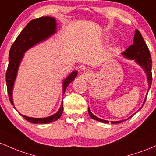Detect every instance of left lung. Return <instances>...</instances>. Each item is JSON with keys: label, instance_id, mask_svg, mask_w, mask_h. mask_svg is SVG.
<instances>
[{"label": "left lung", "instance_id": "obj_1", "mask_svg": "<svg viewBox=\"0 0 156 156\" xmlns=\"http://www.w3.org/2000/svg\"><path fill=\"white\" fill-rule=\"evenodd\" d=\"M123 55H125L126 57H127V58L135 59L140 66H141L144 68L145 71H146L147 73V75L149 90H150V86H151L152 84V80H153V76H152V59H150L151 56H150V51L148 49L147 45L146 43H145L144 39H143L142 36H141V34L140 33V31L138 30V29L136 31V33H135L133 44L130 45V46L126 49L125 51L124 52ZM146 99L147 97L144 99V102L145 101H146ZM88 113L90 116L91 117L92 119H94L99 121V122H105V123H109L108 121L101 119L97 118V116H95L94 114H92L90 109H88ZM124 122V121L122 120L119 121V122H111V123L118 124L121 123V122Z\"/></svg>", "mask_w": 156, "mask_h": 156}]
</instances>
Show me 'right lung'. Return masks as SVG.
I'll list each match as a JSON object with an SVG mask.
<instances>
[{
  "instance_id": "1",
  "label": "right lung",
  "mask_w": 156,
  "mask_h": 156,
  "mask_svg": "<svg viewBox=\"0 0 156 156\" xmlns=\"http://www.w3.org/2000/svg\"><path fill=\"white\" fill-rule=\"evenodd\" d=\"M56 29V21L55 18L51 17H41L31 20L26 27L23 29L20 34L12 44L9 55V65L6 73V82L7 86V92L9 100L14 105L12 101V88L14 82L17 75V69L21 60L23 53L40 41L46 39L55 33ZM77 75V71H73L63 83V94L68 85L74 80ZM15 108V107H14ZM63 111V104L60 107L57 113L47 118H31L23 115L21 116L28 122L34 124H47L55 122L62 116Z\"/></svg>"
}]
</instances>
